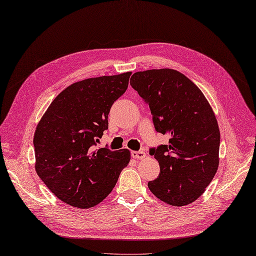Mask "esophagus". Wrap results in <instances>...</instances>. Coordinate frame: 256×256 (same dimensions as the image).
I'll use <instances>...</instances> for the list:
<instances>
[{"label":"esophagus","mask_w":256,"mask_h":256,"mask_svg":"<svg viewBox=\"0 0 256 256\" xmlns=\"http://www.w3.org/2000/svg\"><path fill=\"white\" fill-rule=\"evenodd\" d=\"M132 156L134 158H137V160H144V158L146 156V153L144 151H132Z\"/></svg>","instance_id":"1"}]
</instances>
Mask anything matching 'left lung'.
<instances>
[{
  "mask_svg": "<svg viewBox=\"0 0 256 256\" xmlns=\"http://www.w3.org/2000/svg\"><path fill=\"white\" fill-rule=\"evenodd\" d=\"M130 85L149 104L156 132L170 137L168 146L150 150L160 174L149 190L171 206L190 205L219 166L220 132L212 106L197 85L173 69L136 72Z\"/></svg>",
  "mask_w": 256,
  "mask_h": 256,
  "instance_id": "obj_1",
  "label": "left lung"
}]
</instances>
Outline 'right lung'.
<instances>
[{
    "label": "right lung",
    "mask_w": 256,
    "mask_h": 256,
    "mask_svg": "<svg viewBox=\"0 0 256 256\" xmlns=\"http://www.w3.org/2000/svg\"><path fill=\"white\" fill-rule=\"evenodd\" d=\"M132 72L85 78L64 88L44 112L35 134V170L52 194L88 209L103 202L130 161V151L96 149L108 128L114 102L126 92Z\"/></svg>",
    "instance_id": "right-lung-1"
}]
</instances>
